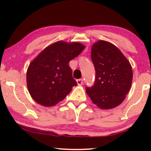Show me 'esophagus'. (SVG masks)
Returning a JSON list of instances; mask_svg holds the SVG:
<instances>
[{
  "instance_id": "obj_1",
  "label": "esophagus",
  "mask_w": 151,
  "mask_h": 151,
  "mask_svg": "<svg viewBox=\"0 0 151 151\" xmlns=\"http://www.w3.org/2000/svg\"><path fill=\"white\" fill-rule=\"evenodd\" d=\"M76 83H77V84H78V85H83V80L82 78H80V79H77V80H76Z\"/></svg>"
}]
</instances>
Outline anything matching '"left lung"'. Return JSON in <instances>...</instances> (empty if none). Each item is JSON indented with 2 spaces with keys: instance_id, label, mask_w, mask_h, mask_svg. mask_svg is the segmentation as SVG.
Returning a JSON list of instances; mask_svg holds the SVG:
<instances>
[{
  "instance_id": "left-lung-1",
  "label": "left lung",
  "mask_w": 151,
  "mask_h": 151,
  "mask_svg": "<svg viewBox=\"0 0 151 151\" xmlns=\"http://www.w3.org/2000/svg\"><path fill=\"white\" fill-rule=\"evenodd\" d=\"M91 58L96 71L94 85L86 91L94 104L102 109H111L124 100L131 89L132 66L116 46L99 40L92 46Z\"/></svg>"
}]
</instances>
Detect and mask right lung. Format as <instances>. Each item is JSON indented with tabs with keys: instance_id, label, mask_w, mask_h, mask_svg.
Here are the masks:
<instances>
[{
	"instance_id": "right-lung-1",
	"label": "right lung",
	"mask_w": 151,
	"mask_h": 151,
	"mask_svg": "<svg viewBox=\"0 0 151 151\" xmlns=\"http://www.w3.org/2000/svg\"><path fill=\"white\" fill-rule=\"evenodd\" d=\"M85 48L80 42L57 41L33 60L27 72V88L33 100L44 106L63 101L77 83L73 78L70 60Z\"/></svg>"
}]
</instances>
